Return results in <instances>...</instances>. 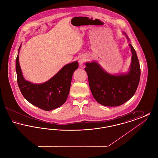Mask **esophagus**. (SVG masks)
Segmentation results:
<instances>
[{"label":"esophagus","mask_w":158,"mask_h":158,"mask_svg":"<svg viewBox=\"0 0 158 158\" xmlns=\"http://www.w3.org/2000/svg\"><path fill=\"white\" fill-rule=\"evenodd\" d=\"M85 60H86V59H85V57H81L79 59V64H80L81 65H82V64H83V63L85 61Z\"/></svg>","instance_id":"1"}]
</instances>
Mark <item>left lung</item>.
I'll use <instances>...</instances> for the list:
<instances>
[{"instance_id":"left-lung-1","label":"left lung","mask_w":158,"mask_h":158,"mask_svg":"<svg viewBox=\"0 0 158 158\" xmlns=\"http://www.w3.org/2000/svg\"><path fill=\"white\" fill-rule=\"evenodd\" d=\"M128 41L130 39L123 32ZM132 53L130 66L127 73L112 75L104 70L96 61L86 62L85 68L94 98L101 105L117 106L128 101L135 94L140 78L139 59L133 47L129 43Z\"/></svg>"}]
</instances>
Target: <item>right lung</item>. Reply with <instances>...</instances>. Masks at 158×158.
<instances>
[{"instance_id": "obj_1", "label": "right lung", "mask_w": 158, "mask_h": 158, "mask_svg": "<svg viewBox=\"0 0 158 158\" xmlns=\"http://www.w3.org/2000/svg\"><path fill=\"white\" fill-rule=\"evenodd\" d=\"M18 49L16 59V72L18 86L23 97L38 108L50 111L63 105L69 94L73 73L79 64L77 61L64 66L48 81L42 83H33L25 79L19 61Z\"/></svg>"}]
</instances>
